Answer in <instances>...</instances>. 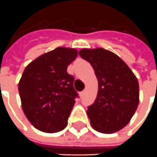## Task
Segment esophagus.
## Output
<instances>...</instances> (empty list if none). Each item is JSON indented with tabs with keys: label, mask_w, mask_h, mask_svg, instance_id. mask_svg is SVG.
Segmentation results:
<instances>
[{
	"label": "esophagus",
	"mask_w": 157,
	"mask_h": 157,
	"mask_svg": "<svg viewBox=\"0 0 157 157\" xmlns=\"http://www.w3.org/2000/svg\"><path fill=\"white\" fill-rule=\"evenodd\" d=\"M85 92H86V90H83V91H82V92L80 93V95H81V97H84V96H85Z\"/></svg>",
	"instance_id": "obj_1"
}]
</instances>
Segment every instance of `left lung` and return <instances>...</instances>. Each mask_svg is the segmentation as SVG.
<instances>
[{
	"mask_svg": "<svg viewBox=\"0 0 157 157\" xmlns=\"http://www.w3.org/2000/svg\"><path fill=\"white\" fill-rule=\"evenodd\" d=\"M79 56L92 66L98 92L87 114L92 127L101 133H113L129 123L139 102V87L134 73L113 52L102 48H83Z\"/></svg>",
	"mask_w": 157,
	"mask_h": 157,
	"instance_id": "obj_1",
	"label": "left lung"
}]
</instances>
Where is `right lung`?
<instances>
[{
  "mask_svg": "<svg viewBox=\"0 0 157 157\" xmlns=\"http://www.w3.org/2000/svg\"><path fill=\"white\" fill-rule=\"evenodd\" d=\"M75 48L59 47L31 61L23 72L19 93L24 113L37 130L57 132L67 126L75 98L74 77L67 69L76 59Z\"/></svg>",
  "mask_w": 157,
  "mask_h": 157,
  "instance_id": "obj_1",
  "label": "right lung"
}]
</instances>
